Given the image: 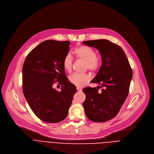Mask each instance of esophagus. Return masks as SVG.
Returning <instances> with one entry per match:
<instances>
[{"label": "esophagus", "instance_id": "obj_1", "mask_svg": "<svg viewBox=\"0 0 154 154\" xmlns=\"http://www.w3.org/2000/svg\"><path fill=\"white\" fill-rule=\"evenodd\" d=\"M77 91H81L82 90V88L79 87V86H77Z\"/></svg>", "mask_w": 154, "mask_h": 154}]
</instances>
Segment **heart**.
Instances as JSON below:
<instances>
[{"instance_id":"obj_1","label":"heart","mask_w":154,"mask_h":154,"mask_svg":"<svg viewBox=\"0 0 154 154\" xmlns=\"http://www.w3.org/2000/svg\"><path fill=\"white\" fill-rule=\"evenodd\" d=\"M74 54L77 58L83 59L86 61V68L91 71H97L101 66L102 60L100 58L96 56V52L90 47L81 46L74 50ZM72 57L69 54L65 55L63 60V66L64 69L70 72L72 66ZM90 79L88 74L74 73L69 77V82L77 86L85 85Z\"/></svg>"}]
</instances>
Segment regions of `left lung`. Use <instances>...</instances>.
Listing matches in <instances>:
<instances>
[{
	"label": "left lung",
	"instance_id": "left-lung-1",
	"mask_svg": "<svg viewBox=\"0 0 154 154\" xmlns=\"http://www.w3.org/2000/svg\"><path fill=\"white\" fill-rule=\"evenodd\" d=\"M96 48L102 57V65L91 82L98 83L96 88L83 90L86 99L83 103L85 114L94 122H105L115 117L124 103L129 91L132 70L122 49L107 39L83 42ZM98 87H102L98 91Z\"/></svg>",
	"mask_w": 154,
	"mask_h": 154
}]
</instances>
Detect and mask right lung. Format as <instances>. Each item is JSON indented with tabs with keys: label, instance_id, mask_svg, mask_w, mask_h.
<instances>
[{
	"label": "right lung",
	"instance_id": "add662e5",
	"mask_svg": "<svg viewBox=\"0 0 154 154\" xmlns=\"http://www.w3.org/2000/svg\"><path fill=\"white\" fill-rule=\"evenodd\" d=\"M70 42L46 40L27 55L23 67V90L28 104L41 120L57 123L64 120L77 90L68 81L63 60L69 51ZM58 81L62 86L53 88Z\"/></svg>",
	"mask_w": 154,
	"mask_h": 154
}]
</instances>
